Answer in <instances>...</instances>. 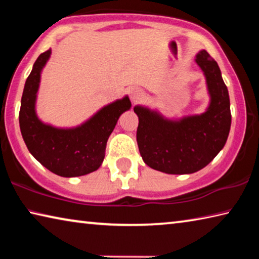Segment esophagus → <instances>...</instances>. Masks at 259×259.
Segmentation results:
<instances>
[{"label":"esophagus","instance_id":"1","mask_svg":"<svg viewBox=\"0 0 259 259\" xmlns=\"http://www.w3.org/2000/svg\"><path fill=\"white\" fill-rule=\"evenodd\" d=\"M143 96H144L143 90L139 89V88H136V89L131 91V100H133L134 103L139 102V100L143 98Z\"/></svg>","mask_w":259,"mask_h":259}]
</instances>
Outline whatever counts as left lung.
Instances as JSON below:
<instances>
[{
  "label": "left lung",
  "mask_w": 259,
  "mask_h": 259,
  "mask_svg": "<svg viewBox=\"0 0 259 259\" xmlns=\"http://www.w3.org/2000/svg\"><path fill=\"white\" fill-rule=\"evenodd\" d=\"M195 60L207 78L211 98L203 114L171 121L148 108H134L139 120L140 155L148 166L165 174L199 171L221 152L230 134V97L218 64L205 50H201Z\"/></svg>",
  "instance_id": "8db88e82"
}]
</instances>
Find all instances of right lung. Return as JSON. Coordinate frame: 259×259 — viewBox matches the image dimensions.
I'll return each instance as SVG.
<instances>
[{"mask_svg":"<svg viewBox=\"0 0 259 259\" xmlns=\"http://www.w3.org/2000/svg\"><path fill=\"white\" fill-rule=\"evenodd\" d=\"M51 49L34 63L25 83L19 111V125L28 151L48 170L61 177H78L96 171L102 165L106 144L130 99L116 100L95 114L85 123L73 129H58L42 123L35 113V100L43 66Z\"/></svg>","mask_w":259,"mask_h":259,"instance_id":"right-lung-1","label":"right lung"}]
</instances>
